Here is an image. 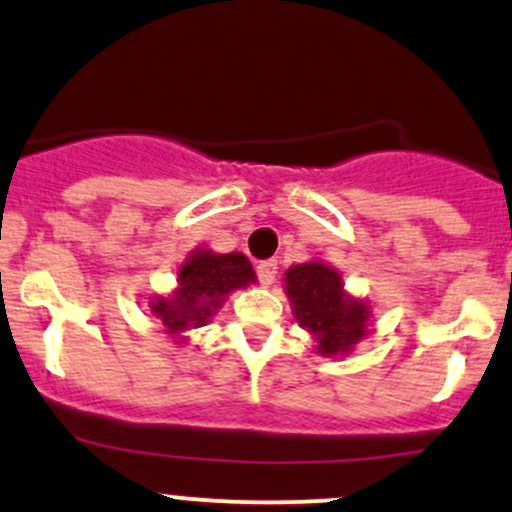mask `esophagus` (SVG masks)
I'll return each instance as SVG.
<instances>
[{"mask_svg":"<svg viewBox=\"0 0 512 512\" xmlns=\"http://www.w3.org/2000/svg\"><path fill=\"white\" fill-rule=\"evenodd\" d=\"M256 273H258V280H261L263 285H271L273 280H276L278 261H276V258H268V261H261L256 266Z\"/></svg>","mask_w":512,"mask_h":512,"instance_id":"1","label":"esophagus"}]
</instances>
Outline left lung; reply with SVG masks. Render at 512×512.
I'll return each mask as SVG.
<instances>
[{"label": "left lung", "mask_w": 512, "mask_h": 512, "mask_svg": "<svg viewBox=\"0 0 512 512\" xmlns=\"http://www.w3.org/2000/svg\"><path fill=\"white\" fill-rule=\"evenodd\" d=\"M285 283L295 317L317 339L320 354L349 351L366 334L368 307L346 298L337 271L324 263H302L285 273Z\"/></svg>", "instance_id": "1"}]
</instances>
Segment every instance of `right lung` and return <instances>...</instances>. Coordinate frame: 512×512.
<instances>
[{"mask_svg":"<svg viewBox=\"0 0 512 512\" xmlns=\"http://www.w3.org/2000/svg\"><path fill=\"white\" fill-rule=\"evenodd\" d=\"M254 268L249 258L241 254H210L197 251L180 268V288L173 298H156L151 302L153 315L178 334L183 329L200 327L222 305L224 295L244 288L254 280Z\"/></svg>","mask_w":512,"mask_h":512,"instance_id":"right-lung-1","label":"right lung"}]
</instances>
